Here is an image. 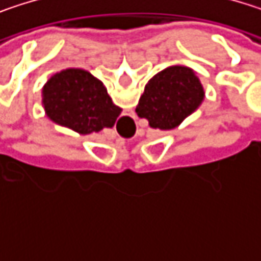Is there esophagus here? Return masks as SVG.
<instances>
[{
    "label": "esophagus",
    "mask_w": 261,
    "mask_h": 261,
    "mask_svg": "<svg viewBox=\"0 0 261 261\" xmlns=\"http://www.w3.org/2000/svg\"><path fill=\"white\" fill-rule=\"evenodd\" d=\"M128 122H130V118H124V125H128Z\"/></svg>",
    "instance_id": "obj_1"
}]
</instances>
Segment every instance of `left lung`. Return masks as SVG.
Segmentation results:
<instances>
[{"instance_id": "1", "label": "left lung", "mask_w": 261, "mask_h": 261, "mask_svg": "<svg viewBox=\"0 0 261 261\" xmlns=\"http://www.w3.org/2000/svg\"><path fill=\"white\" fill-rule=\"evenodd\" d=\"M204 101V87L196 74L186 66H169L145 86L136 113L151 128L174 130Z\"/></svg>"}]
</instances>
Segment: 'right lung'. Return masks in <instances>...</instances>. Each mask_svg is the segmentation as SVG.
<instances>
[{
    "label": "right lung",
    "mask_w": 261,
    "mask_h": 261,
    "mask_svg": "<svg viewBox=\"0 0 261 261\" xmlns=\"http://www.w3.org/2000/svg\"><path fill=\"white\" fill-rule=\"evenodd\" d=\"M42 104L53 122L80 134L112 128L121 115L102 81L79 68L63 69L48 80Z\"/></svg>",
    "instance_id": "obj_1"
}]
</instances>
